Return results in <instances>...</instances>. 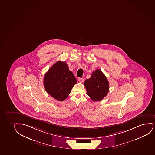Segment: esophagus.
<instances>
[{
	"label": "esophagus",
	"mask_w": 155,
	"mask_h": 155,
	"mask_svg": "<svg viewBox=\"0 0 155 155\" xmlns=\"http://www.w3.org/2000/svg\"><path fill=\"white\" fill-rule=\"evenodd\" d=\"M78 80L79 82L80 83H82L84 82V80L83 79V78H78Z\"/></svg>",
	"instance_id": "esophagus-1"
}]
</instances>
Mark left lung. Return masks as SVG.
Masks as SVG:
<instances>
[{"instance_id": "8db88e82", "label": "left lung", "mask_w": 155, "mask_h": 155, "mask_svg": "<svg viewBox=\"0 0 155 155\" xmlns=\"http://www.w3.org/2000/svg\"><path fill=\"white\" fill-rule=\"evenodd\" d=\"M87 93L91 100L96 102L103 100L109 91V83L102 71L97 69L90 78L85 81Z\"/></svg>"}]
</instances>
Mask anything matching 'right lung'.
Masks as SVG:
<instances>
[{
    "mask_svg": "<svg viewBox=\"0 0 155 155\" xmlns=\"http://www.w3.org/2000/svg\"><path fill=\"white\" fill-rule=\"evenodd\" d=\"M77 82V79L69 70L67 63L61 61H58L50 68L43 79L46 92L60 101L68 97Z\"/></svg>",
    "mask_w": 155,
    "mask_h": 155,
    "instance_id": "right-lung-1",
    "label": "right lung"
}]
</instances>
